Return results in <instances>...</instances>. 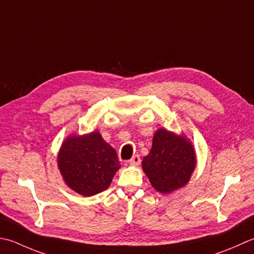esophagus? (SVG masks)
<instances>
[{"label":"esophagus","instance_id":"1","mask_svg":"<svg viewBox=\"0 0 254 254\" xmlns=\"http://www.w3.org/2000/svg\"><path fill=\"white\" fill-rule=\"evenodd\" d=\"M128 164L132 166H138L141 164V158L138 155H133V157L128 161Z\"/></svg>","mask_w":254,"mask_h":254}]
</instances>
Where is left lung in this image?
I'll list each match as a JSON object with an SVG mask.
<instances>
[{"instance_id":"obj_1","label":"left lung","mask_w":254,"mask_h":254,"mask_svg":"<svg viewBox=\"0 0 254 254\" xmlns=\"http://www.w3.org/2000/svg\"><path fill=\"white\" fill-rule=\"evenodd\" d=\"M142 167L157 191L170 193L190 182L196 167V153L186 136L158 128Z\"/></svg>"}]
</instances>
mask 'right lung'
Wrapping results in <instances>:
<instances>
[{"label": "right lung", "instance_id": "obj_1", "mask_svg": "<svg viewBox=\"0 0 254 254\" xmlns=\"http://www.w3.org/2000/svg\"><path fill=\"white\" fill-rule=\"evenodd\" d=\"M57 164L67 186L86 197L106 190L121 167L116 150L97 131L68 136L58 152Z\"/></svg>", "mask_w": 254, "mask_h": 254}]
</instances>
